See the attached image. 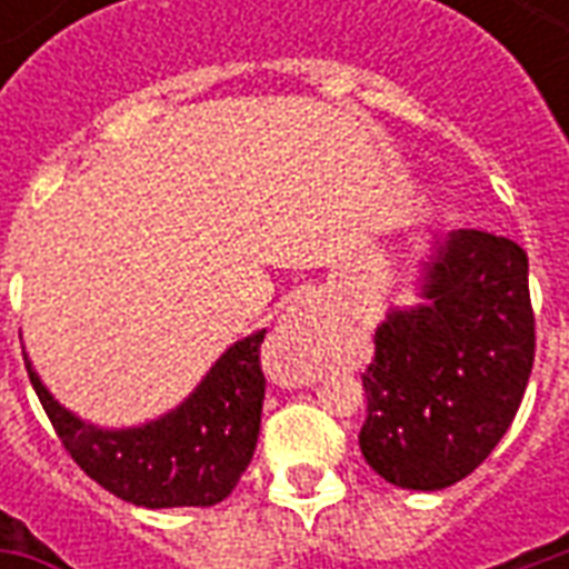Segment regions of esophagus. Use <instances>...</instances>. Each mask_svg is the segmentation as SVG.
<instances>
[{
    "mask_svg": "<svg viewBox=\"0 0 569 569\" xmlns=\"http://www.w3.org/2000/svg\"><path fill=\"white\" fill-rule=\"evenodd\" d=\"M329 338V317L317 296H305L286 308L283 320L264 347L268 369L283 383H310L317 378Z\"/></svg>",
    "mask_w": 569,
    "mask_h": 569,
    "instance_id": "obj_1",
    "label": "esophagus"
}]
</instances>
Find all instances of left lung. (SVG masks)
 I'll use <instances>...</instances> for the list:
<instances>
[{
  "instance_id": "obj_1",
  "label": "left lung",
  "mask_w": 569,
  "mask_h": 569,
  "mask_svg": "<svg viewBox=\"0 0 569 569\" xmlns=\"http://www.w3.org/2000/svg\"><path fill=\"white\" fill-rule=\"evenodd\" d=\"M423 298L375 332L359 448L396 488L441 490L488 460L525 399L537 353L527 252L460 228L436 240Z\"/></svg>"
}]
</instances>
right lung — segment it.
<instances>
[{
    "label": "right lung",
    "mask_w": 569,
    "mask_h": 569,
    "mask_svg": "<svg viewBox=\"0 0 569 569\" xmlns=\"http://www.w3.org/2000/svg\"><path fill=\"white\" fill-rule=\"evenodd\" d=\"M256 332L228 347L182 406L137 429H97L54 402L27 362L32 390L69 457L121 500L146 509L216 506L247 472L259 441L264 371Z\"/></svg>",
    "instance_id": "right-lung-1"
}]
</instances>
